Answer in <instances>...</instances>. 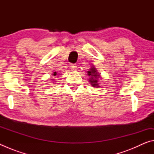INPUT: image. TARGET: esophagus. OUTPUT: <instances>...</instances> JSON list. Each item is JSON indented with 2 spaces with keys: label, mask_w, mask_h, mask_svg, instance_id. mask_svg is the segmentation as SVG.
<instances>
[{
  "label": "esophagus",
  "mask_w": 154,
  "mask_h": 154,
  "mask_svg": "<svg viewBox=\"0 0 154 154\" xmlns=\"http://www.w3.org/2000/svg\"><path fill=\"white\" fill-rule=\"evenodd\" d=\"M77 64H71V69H77Z\"/></svg>",
  "instance_id": "1"
}]
</instances>
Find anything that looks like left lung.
I'll use <instances>...</instances> for the list:
<instances>
[{
    "instance_id": "8db88e82",
    "label": "left lung",
    "mask_w": 154,
    "mask_h": 154,
    "mask_svg": "<svg viewBox=\"0 0 154 154\" xmlns=\"http://www.w3.org/2000/svg\"><path fill=\"white\" fill-rule=\"evenodd\" d=\"M88 75L89 76H91V77L90 78V82L91 85H93L94 87L95 88H98V80H97V77L100 76L98 74V72H97V71H96L95 68L93 67L90 70V71L88 72Z\"/></svg>"
}]
</instances>
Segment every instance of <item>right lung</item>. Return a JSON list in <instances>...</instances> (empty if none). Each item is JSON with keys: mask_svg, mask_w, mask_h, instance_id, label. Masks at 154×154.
Returning <instances> with one entry per match:
<instances>
[{"mask_svg": "<svg viewBox=\"0 0 154 154\" xmlns=\"http://www.w3.org/2000/svg\"><path fill=\"white\" fill-rule=\"evenodd\" d=\"M54 76H55V75H56V72H54Z\"/></svg>", "mask_w": 154, "mask_h": 154, "instance_id": "add662e5", "label": "right lung"}]
</instances>
